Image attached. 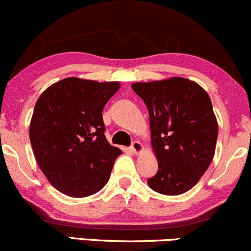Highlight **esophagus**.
<instances>
[{
  "label": "esophagus",
  "instance_id": "1",
  "mask_svg": "<svg viewBox=\"0 0 251 251\" xmlns=\"http://www.w3.org/2000/svg\"><path fill=\"white\" fill-rule=\"evenodd\" d=\"M131 149H132V151L134 152V154H139V152L143 150V146H142L141 142L134 141L132 143V146H131Z\"/></svg>",
  "mask_w": 251,
  "mask_h": 251
}]
</instances>
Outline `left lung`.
I'll use <instances>...</instances> for the list:
<instances>
[{"label":"left lung","mask_w":251,"mask_h":251,"mask_svg":"<svg viewBox=\"0 0 251 251\" xmlns=\"http://www.w3.org/2000/svg\"><path fill=\"white\" fill-rule=\"evenodd\" d=\"M131 86L149 112L151 147L159 162L148 185L168 196L189 191L215 152L218 121L207 91L180 77Z\"/></svg>","instance_id":"1"}]
</instances>
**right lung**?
Returning a JSON list of instances; mask_svg holds the SVG:
<instances>
[{
	"label": "right lung",
	"instance_id": "right-lung-1",
	"mask_svg": "<svg viewBox=\"0 0 251 251\" xmlns=\"http://www.w3.org/2000/svg\"><path fill=\"white\" fill-rule=\"evenodd\" d=\"M119 88L118 81L71 77L50 85L37 100L31 146L42 172L62 194L80 199L107 184L123 151L105 139L102 110Z\"/></svg>",
	"mask_w": 251,
	"mask_h": 251
}]
</instances>
